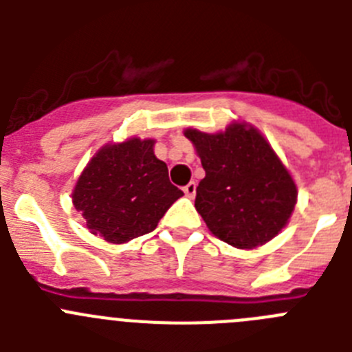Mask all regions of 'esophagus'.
I'll return each mask as SVG.
<instances>
[{"instance_id": "34e87169", "label": "esophagus", "mask_w": 352, "mask_h": 352, "mask_svg": "<svg viewBox=\"0 0 352 352\" xmlns=\"http://www.w3.org/2000/svg\"><path fill=\"white\" fill-rule=\"evenodd\" d=\"M195 188H197V185H195L194 182H190V183H188V185L183 186V192H185V194L188 195V197H194V195H195Z\"/></svg>"}]
</instances>
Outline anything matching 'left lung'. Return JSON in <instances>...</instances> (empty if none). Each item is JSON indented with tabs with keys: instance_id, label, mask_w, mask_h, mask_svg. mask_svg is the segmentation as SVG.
<instances>
[{
	"instance_id": "left-lung-1",
	"label": "left lung",
	"mask_w": 352,
	"mask_h": 352,
	"mask_svg": "<svg viewBox=\"0 0 352 352\" xmlns=\"http://www.w3.org/2000/svg\"><path fill=\"white\" fill-rule=\"evenodd\" d=\"M206 173L195 210L217 238L236 248H254L282 231L296 204V185L268 141L241 123L226 132L188 129Z\"/></svg>"
}]
</instances>
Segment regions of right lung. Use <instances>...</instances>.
<instances>
[{"label": "right lung", "mask_w": 352, "mask_h": 352, "mask_svg": "<svg viewBox=\"0 0 352 352\" xmlns=\"http://www.w3.org/2000/svg\"><path fill=\"white\" fill-rule=\"evenodd\" d=\"M153 144L138 138L109 144L82 170L72 201L93 234L111 243L148 234L182 197L169 182L166 162L155 157Z\"/></svg>", "instance_id": "add662e5"}]
</instances>
